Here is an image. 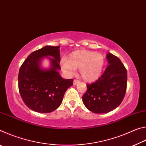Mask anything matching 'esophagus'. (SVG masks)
Masks as SVG:
<instances>
[{
    "label": "esophagus",
    "instance_id": "obj_1",
    "mask_svg": "<svg viewBox=\"0 0 146 146\" xmlns=\"http://www.w3.org/2000/svg\"><path fill=\"white\" fill-rule=\"evenodd\" d=\"M78 82V80H73V84L74 85H76Z\"/></svg>",
    "mask_w": 146,
    "mask_h": 146
}]
</instances>
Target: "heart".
<instances>
[{"label":"heart","instance_id":"obj_1","mask_svg":"<svg viewBox=\"0 0 146 146\" xmlns=\"http://www.w3.org/2000/svg\"><path fill=\"white\" fill-rule=\"evenodd\" d=\"M105 59L102 54L86 50L77 51L71 54L70 59L63 58L61 66L68 75H73L79 68L82 78L86 82H92L102 74Z\"/></svg>","mask_w":146,"mask_h":146}]
</instances>
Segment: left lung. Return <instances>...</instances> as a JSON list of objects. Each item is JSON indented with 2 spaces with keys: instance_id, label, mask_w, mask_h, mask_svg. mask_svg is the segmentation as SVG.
<instances>
[{
  "instance_id": "8db88e82",
  "label": "left lung",
  "mask_w": 146,
  "mask_h": 146,
  "mask_svg": "<svg viewBox=\"0 0 146 146\" xmlns=\"http://www.w3.org/2000/svg\"><path fill=\"white\" fill-rule=\"evenodd\" d=\"M109 65L102 75L87 85L83 103L94 113H106L119 106L124 98L127 88V71L117 56L108 53Z\"/></svg>"
}]
</instances>
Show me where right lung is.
I'll list each match as a JSON object with an SVG mask.
<instances>
[{"mask_svg": "<svg viewBox=\"0 0 146 146\" xmlns=\"http://www.w3.org/2000/svg\"><path fill=\"white\" fill-rule=\"evenodd\" d=\"M60 46H46L29 55L19 70V93L24 102L38 113H51L60 106L64 94L73 86V79H64L60 70ZM44 58L49 59V69L41 67Z\"/></svg>", "mask_w": 146, "mask_h": 146, "instance_id": "add662e5", "label": "right lung"}]
</instances>
